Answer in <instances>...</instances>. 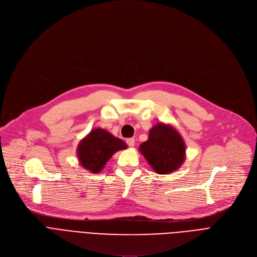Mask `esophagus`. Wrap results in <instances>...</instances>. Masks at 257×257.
<instances>
[{
  "label": "esophagus",
  "instance_id": "1",
  "mask_svg": "<svg viewBox=\"0 0 257 257\" xmlns=\"http://www.w3.org/2000/svg\"><path fill=\"white\" fill-rule=\"evenodd\" d=\"M126 144L130 147H133L135 145V139H134V138H128V139H126Z\"/></svg>",
  "mask_w": 257,
  "mask_h": 257
}]
</instances>
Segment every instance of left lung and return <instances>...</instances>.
<instances>
[{
  "mask_svg": "<svg viewBox=\"0 0 257 257\" xmlns=\"http://www.w3.org/2000/svg\"><path fill=\"white\" fill-rule=\"evenodd\" d=\"M139 150L157 174L173 173L185 161L184 141L170 124H155L149 131L148 140L140 145Z\"/></svg>",
  "mask_w": 257,
  "mask_h": 257,
  "instance_id": "left-lung-1",
  "label": "left lung"
}]
</instances>
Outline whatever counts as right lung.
Wrapping results in <instances>:
<instances>
[{"mask_svg": "<svg viewBox=\"0 0 257 257\" xmlns=\"http://www.w3.org/2000/svg\"><path fill=\"white\" fill-rule=\"evenodd\" d=\"M125 148L126 144L119 138L97 127L79 143L77 156L84 169L91 173H100L115 152Z\"/></svg>", "mask_w": 257, "mask_h": 257, "instance_id": "1", "label": "right lung"}]
</instances>
